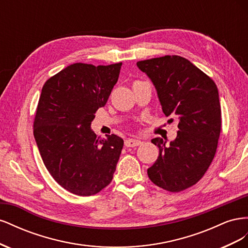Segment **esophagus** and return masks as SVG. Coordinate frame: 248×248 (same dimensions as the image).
<instances>
[{"label": "esophagus", "instance_id": "obj_1", "mask_svg": "<svg viewBox=\"0 0 248 248\" xmlns=\"http://www.w3.org/2000/svg\"><path fill=\"white\" fill-rule=\"evenodd\" d=\"M141 140L138 139H128L125 140V146L126 147H137L141 144Z\"/></svg>", "mask_w": 248, "mask_h": 248}]
</instances>
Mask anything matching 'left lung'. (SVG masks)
<instances>
[{"label":"left lung","mask_w":248,"mask_h":248,"mask_svg":"<svg viewBox=\"0 0 248 248\" xmlns=\"http://www.w3.org/2000/svg\"><path fill=\"white\" fill-rule=\"evenodd\" d=\"M156 89L163 114L176 118L177 138L151 141L158 158L148 169L151 181L164 190L182 191L196 184L211 164L221 128V109L215 82L188 60L164 56L137 63Z\"/></svg>","instance_id":"1"}]
</instances>
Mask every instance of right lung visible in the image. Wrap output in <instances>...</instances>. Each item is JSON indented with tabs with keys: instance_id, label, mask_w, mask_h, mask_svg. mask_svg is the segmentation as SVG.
<instances>
[{
	"instance_id": "obj_1",
	"label": "right lung",
	"mask_w": 248,
	"mask_h": 248,
	"mask_svg": "<svg viewBox=\"0 0 248 248\" xmlns=\"http://www.w3.org/2000/svg\"><path fill=\"white\" fill-rule=\"evenodd\" d=\"M122 63H76L44 84L34 121V138L44 166L63 188L77 196L99 192L112 180L124 140L97 137L95 112L106 106Z\"/></svg>"
}]
</instances>
